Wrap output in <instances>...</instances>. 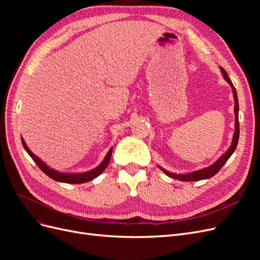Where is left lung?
Wrapping results in <instances>:
<instances>
[{
    "label": "left lung",
    "mask_w": 260,
    "mask_h": 260,
    "mask_svg": "<svg viewBox=\"0 0 260 260\" xmlns=\"http://www.w3.org/2000/svg\"><path fill=\"white\" fill-rule=\"evenodd\" d=\"M220 72H221L224 80L230 84L232 92H233V98H234V115H235V122H234V133H233V138H232V142L231 145L229 146V148L219 157V158L214 162L211 164L210 166L205 167L200 170H195L192 172H187V174H175V172H170L168 170H166L165 168L159 167V169L166 174L168 177L172 178V179H177L180 181H200V180H205V179H209L211 177H214L217 172L222 168L223 165L228 161V159L230 158L231 155L234 153L235 148L238 146V142H239V137H240V123H239V101H238V94H237V90H235L234 85L232 83V81L230 80V78L228 77L225 70L223 68L220 67Z\"/></svg>",
    "instance_id": "8db88e82"
}]
</instances>
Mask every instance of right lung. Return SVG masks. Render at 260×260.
Here are the masks:
<instances>
[{"label":"right lung","mask_w":260,"mask_h":260,"mask_svg":"<svg viewBox=\"0 0 260 260\" xmlns=\"http://www.w3.org/2000/svg\"><path fill=\"white\" fill-rule=\"evenodd\" d=\"M21 142L23 145V148L25 151L29 154V156L35 160V162L38 165V167L40 168L46 176H49L51 179L57 181V182H62V183H70V184H79V183H84V182H89V181L95 179L98 176H100L102 172H103L106 167L108 166L109 161H111V157L113 153V147L109 148L108 153L104 157V159L102 160V162L99 165L98 167L94 169H91L89 171L85 172H62L58 171L56 169L51 168L49 165H46L41 158H39L37 155H35L32 152L30 151L29 147L27 146L25 140L21 138Z\"/></svg>","instance_id":"add662e5"}]
</instances>
